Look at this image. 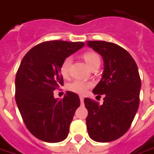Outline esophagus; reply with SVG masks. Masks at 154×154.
Masks as SVG:
<instances>
[{
    "label": "esophagus",
    "instance_id": "obj_1",
    "mask_svg": "<svg viewBox=\"0 0 154 154\" xmlns=\"http://www.w3.org/2000/svg\"><path fill=\"white\" fill-rule=\"evenodd\" d=\"M83 100H84L83 96H80V101H81V103H83Z\"/></svg>",
    "mask_w": 154,
    "mask_h": 154
}]
</instances>
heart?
I'll return each mask as SVG.
<instances>
[{"label": "heart", "mask_w": 154, "mask_h": 154, "mask_svg": "<svg viewBox=\"0 0 154 154\" xmlns=\"http://www.w3.org/2000/svg\"><path fill=\"white\" fill-rule=\"evenodd\" d=\"M82 56L90 68H93L95 66L100 65V57L99 56V55H97L94 52L88 51V52H85ZM72 57L67 56L62 60V62L60 64V72L63 77H66L69 74V70H70V66L72 64ZM92 85L93 84L89 82L77 79V80H73L71 82H69L66 86V88L69 91L77 94H84L88 90V88H90L92 87Z\"/></svg>", "instance_id": "1"}]
</instances>
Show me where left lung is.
<instances>
[{"instance_id": "1", "label": "left lung", "mask_w": 154, "mask_h": 154, "mask_svg": "<svg viewBox=\"0 0 154 154\" xmlns=\"http://www.w3.org/2000/svg\"><path fill=\"white\" fill-rule=\"evenodd\" d=\"M103 57L102 79L93 93L103 94V103L85 98L86 118L91 139L108 143L120 138L131 125L140 102L141 78L134 59L125 49L106 41H87Z\"/></svg>"}]
</instances>
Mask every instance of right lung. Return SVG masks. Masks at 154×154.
I'll return each instance as SVG.
<instances>
[{
    "mask_svg": "<svg viewBox=\"0 0 154 154\" xmlns=\"http://www.w3.org/2000/svg\"><path fill=\"white\" fill-rule=\"evenodd\" d=\"M82 46L83 42H43L20 63L15 79L16 103L28 130L41 141L58 143L68 135L80 99L68 91L63 99H55L53 91L64 84L60 72L62 60Z\"/></svg>",
    "mask_w": 154,
    "mask_h": 154,
    "instance_id": "1",
    "label": "right lung"
}]
</instances>
